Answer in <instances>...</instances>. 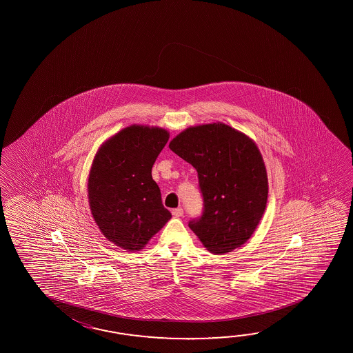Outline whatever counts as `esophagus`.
<instances>
[{"label": "esophagus", "instance_id": "esophagus-1", "mask_svg": "<svg viewBox=\"0 0 353 353\" xmlns=\"http://www.w3.org/2000/svg\"><path fill=\"white\" fill-rule=\"evenodd\" d=\"M172 213H173L174 217H183L184 210H183V208H175V210H172Z\"/></svg>", "mask_w": 353, "mask_h": 353}]
</instances>
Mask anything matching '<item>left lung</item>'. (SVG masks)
I'll return each instance as SVG.
<instances>
[{
	"mask_svg": "<svg viewBox=\"0 0 353 353\" xmlns=\"http://www.w3.org/2000/svg\"><path fill=\"white\" fill-rule=\"evenodd\" d=\"M194 166L203 212L189 227L212 254H225L251 237L268 202L263 157L248 136L225 123L189 128L169 143Z\"/></svg>",
	"mask_w": 353,
	"mask_h": 353,
	"instance_id": "1",
	"label": "left lung"
}]
</instances>
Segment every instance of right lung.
<instances>
[{
    "label": "right lung",
    "instance_id": "add662e5",
    "mask_svg": "<svg viewBox=\"0 0 353 353\" xmlns=\"http://www.w3.org/2000/svg\"><path fill=\"white\" fill-rule=\"evenodd\" d=\"M169 140L166 130L130 126L98 150L88 179L90 210L116 246L139 251L172 217L151 169Z\"/></svg>",
    "mask_w": 353,
    "mask_h": 353
}]
</instances>
